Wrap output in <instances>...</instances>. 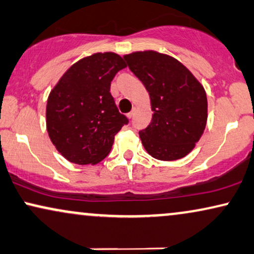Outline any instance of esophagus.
<instances>
[{"instance_id": "1", "label": "esophagus", "mask_w": 254, "mask_h": 254, "mask_svg": "<svg viewBox=\"0 0 254 254\" xmlns=\"http://www.w3.org/2000/svg\"><path fill=\"white\" fill-rule=\"evenodd\" d=\"M134 113H135V110H133V111H131V112H129V113L127 114V117L129 118V119H131V118L134 117Z\"/></svg>"}]
</instances>
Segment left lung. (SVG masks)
I'll return each mask as SVG.
<instances>
[{"label": "left lung", "mask_w": 254, "mask_h": 254, "mask_svg": "<svg viewBox=\"0 0 254 254\" xmlns=\"http://www.w3.org/2000/svg\"><path fill=\"white\" fill-rule=\"evenodd\" d=\"M150 97L153 118L139 131L147 153L161 161L182 159L205 129L206 93L182 63L156 51L124 56Z\"/></svg>", "instance_id": "left-lung-1"}]
</instances>
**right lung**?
<instances>
[{
    "instance_id": "right-lung-1",
    "label": "right lung",
    "mask_w": 254,
    "mask_h": 254,
    "mask_svg": "<svg viewBox=\"0 0 254 254\" xmlns=\"http://www.w3.org/2000/svg\"><path fill=\"white\" fill-rule=\"evenodd\" d=\"M125 67L119 55L94 54L72 65L50 92L48 133L70 162H100L110 153L115 134L128 124L110 92L111 81Z\"/></svg>"
}]
</instances>
